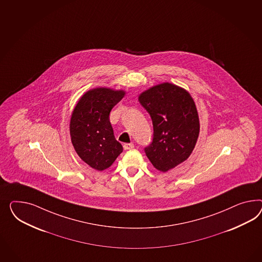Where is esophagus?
Returning a JSON list of instances; mask_svg holds the SVG:
<instances>
[{
    "label": "esophagus",
    "instance_id": "34e87169",
    "mask_svg": "<svg viewBox=\"0 0 262 262\" xmlns=\"http://www.w3.org/2000/svg\"><path fill=\"white\" fill-rule=\"evenodd\" d=\"M123 148L125 150H127V149H132L135 148V145L133 144V143H126V144H124V146H123Z\"/></svg>",
    "mask_w": 262,
    "mask_h": 262
}]
</instances>
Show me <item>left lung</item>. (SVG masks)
I'll return each instance as SVG.
<instances>
[{
	"instance_id": "left-lung-1",
	"label": "left lung",
	"mask_w": 262,
	"mask_h": 262,
	"mask_svg": "<svg viewBox=\"0 0 262 262\" xmlns=\"http://www.w3.org/2000/svg\"><path fill=\"white\" fill-rule=\"evenodd\" d=\"M139 102L152 121V141L145 154L154 167L166 172L191 156L199 135L196 106L191 95L176 85L150 88Z\"/></svg>"
}]
</instances>
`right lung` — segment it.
<instances>
[{"mask_svg": "<svg viewBox=\"0 0 262 262\" xmlns=\"http://www.w3.org/2000/svg\"><path fill=\"white\" fill-rule=\"evenodd\" d=\"M124 95L123 91L93 89L85 92L72 112V145L80 158L95 170H106L123 151L113 135L110 113Z\"/></svg>", "mask_w": 262, "mask_h": 262, "instance_id": "add662e5", "label": "right lung"}]
</instances>
